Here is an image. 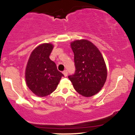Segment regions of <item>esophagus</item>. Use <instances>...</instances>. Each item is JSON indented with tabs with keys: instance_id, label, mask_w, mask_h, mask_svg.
Wrapping results in <instances>:
<instances>
[{
	"instance_id": "obj_1",
	"label": "esophagus",
	"mask_w": 135,
	"mask_h": 135,
	"mask_svg": "<svg viewBox=\"0 0 135 135\" xmlns=\"http://www.w3.org/2000/svg\"><path fill=\"white\" fill-rule=\"evenodd\" d=\"M63 75H65V77H66L68 75V72H67V70H64L63 72Z\"/></svg>"
}]
</instances>
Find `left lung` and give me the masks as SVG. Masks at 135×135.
Returning <instances> with one entry per match:
<instances>
[{"label": "left lung", "mask_w": 135, "mask_h": 135, "mask_svg": "<svg viewBox=\"0 0 135 135\" xmlns=\"http://www.w3.org/2000/svg\"><path fill=\"white\" fill-rule=\"evenodd\" d=\"M74 53L75 71L69 79L77 93L85 97L98 93L106 81L107 72L101 52L87 40L71 43Z\"/></svg>", "instance_id": "obj_1"}]
</instances>
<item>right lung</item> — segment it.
Instances as JSON below:
<instances>
[{
	"label": "right lung",
	"mask_w": 135,
	"mask_h": 135,
	"mask_svg": "<svg viewBox=\"0 0 135 135\" xmlns=\"http://www.w3.org/2000/svg\"><path fill=\"white\" fill-rule=\"evenodd\" d=\"M52 48L51 44L39 45L31 53L28 61L26 82L29 89L38 97H46L52 93L64 76L49 58Z\"/></svg>",
	"instance_id": "1"
}]
</instances>
